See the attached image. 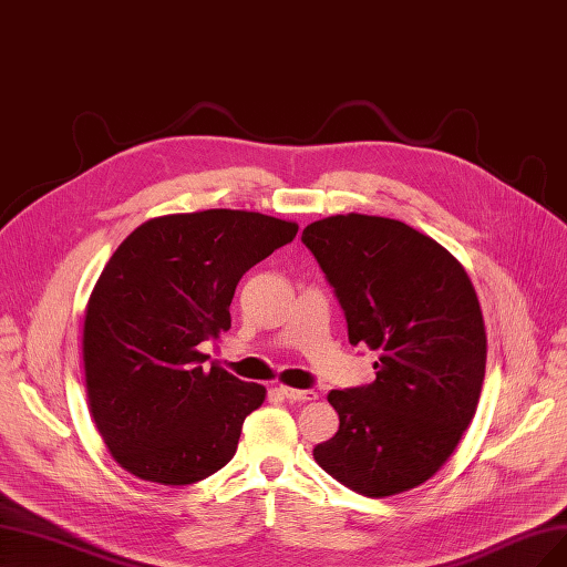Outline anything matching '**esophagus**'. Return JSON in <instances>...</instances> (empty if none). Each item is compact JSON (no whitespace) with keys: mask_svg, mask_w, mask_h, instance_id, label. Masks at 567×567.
Returning a JSON list of instances; mask_svg holds the SVG:
<instances>
[{"mask_svg":"<svg viewBox=\"0 0 567 567\" xmlns=\"http://www.w3.org/2000/svg\"><path fill=\"white\" fill-rule=\"evenodd\" d=\"M279 393L290 400V402H309V400H316L319 398V393L316 391H302V389H290V386H279Z\"/></svg>","mask_w":567,"mask_h":567,"instance_id":"34e87169","label":"esophagus"}]
</instances>
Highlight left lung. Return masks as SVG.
Wrapping results in <instances>:
<instances>
[{
    "label": "left lung",
    "mask_w": 567,
    "mask_h": 567,
    "mask_svg": "<svg viewBox=\"0 0 567 567\" xmlns=\"http://www.w3.org/2000/svg\"><path fill=\"white\" fill-rule=\"evenodd\" d=\"M302 244L344 311L349 342L379 351L377 379L330 391L339 430L313 458L368 497L410 491L454 454L484 383L477 292L435 239L381 216H330Z\"/></svg>",
    "instance_id": "obj_1"
}]
</instances>
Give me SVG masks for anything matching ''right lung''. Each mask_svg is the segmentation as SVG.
Here are the masks:
<instances>
[{"label":"right lung","instance_id":"right-lung-1","mask_svg":"<svg viewBox=\"0 0 567 567\" xmlns=\"http://www.w3.org/2000/svg\"><path fill=\"white\" fill-rule=\"evenodd\" d=\"M298 225L207 209L140 225L87 300L83 362L90 412L134 477L186 486L228 465L265 389L202 368V342L230 328L248 269L296 239Z\"/></svg>","mask_w":567,"mask_h":567}]
</instances>
